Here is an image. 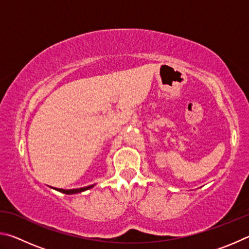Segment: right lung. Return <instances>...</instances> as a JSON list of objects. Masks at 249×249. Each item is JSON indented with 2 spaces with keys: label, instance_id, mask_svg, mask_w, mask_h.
<instances>
[{
  "label": "right lung",
  "instance_id": "right-lung-1",
  "mask_svg": "<svg viewBox=\"0 0 249 249\" xmlns=\"http://www.w3.org/2000/svg\"><path fill=\"white\" fill-rule=\"evenodd\" d=\"M93 187H94V184H91V185H88V187L79 188V189H69V190H64V189H56V190L59 192L66 193V195H74V193H80V192H83L86 190H89V189L93 188Z\"/></svg>",
  "mask_w": 249,
  "mask_h": 249
}]
</instances>
